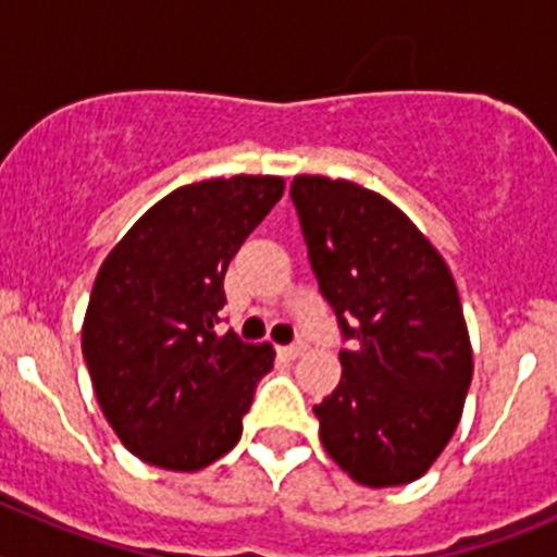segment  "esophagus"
Returning <instances> with one entry per match:
<instances>
[{
    "instance_id": "esophagus-1",
    "label": "esophagus",
    "mask_w": 557,
    "mask_h": 557,
    "mask_svg": "<svg viewBox=\"0 0 557 557\" xmlns=\"http://www.w3.org/2000/svg\"><path fill=\"white\" fill-rule=\"evenodd\" d=\"M278 354L287 359H298L301 354H307V343H293V346H282L278 348Z\"/></svg>"
}]
</instances>
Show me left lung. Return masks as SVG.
Wrapping results in <instances>:
<instances>
[{
    "label": "left lung",
    "mask_w": 557,
    "mask_h": 557,
    "mask_svg": "<svg viewBox=\"0 0 557 557\" xmlns=\"http://www.w3.org/2000/svg\"><path fill=\"white\" fill-rule=\"evenodd\" d=\"M293 203L318 287L354 346L314 407L321 444L368 488L424 476L460 424L474 351L449 264L391 200L295 175Z\"/></svg>",
    "instance_id": "left-lung-1"
}]
</instances>
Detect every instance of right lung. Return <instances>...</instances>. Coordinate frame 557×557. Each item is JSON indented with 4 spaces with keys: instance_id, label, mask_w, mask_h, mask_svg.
Here are the masks:
<instances>
[{
    "instance_id": "right-lung-1",
    "label": "right lung",
    "mask_w": 557,
    "mask_h": 557,
    "mask_svg": "<svg viewBox=\"0 0 557 557\" xmlns=\"http://www.w3.org/2000/svg\"><path fill=\"white\" fill-rule=\"evenodd\" d=\"M282 195L278 175L181 186L100 264L83 357L102 416L139 460L200 471L243 437V416L275 351L214 326L231 259Z\"/></svg>"
}]
</instances>
